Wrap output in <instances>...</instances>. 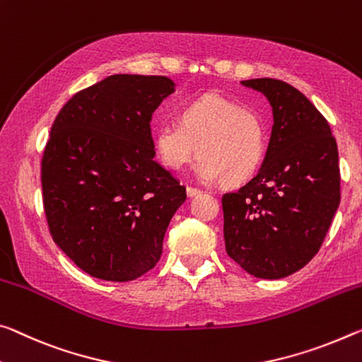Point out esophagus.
<instances>
[{"label": "esophagus", "mask_w": 362, "mask_h": 362, "mask_svg": "<svg viewBox=\"0 0 362 362\" xmlns=\"http://www.w3.org/2000/svg\"><path fill=\"white\" fill-rule=\"evenodd\" d=\"M199 193H202V190H199V188H194L192 185L187 187V194H188V197H197V194H199Z\"/></svg>", "instance_id": "34e87169"}]
</instances>
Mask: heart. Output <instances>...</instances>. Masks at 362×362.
<instances>
[{"label":"heart","instance_id":"obj_1","mask_svg":"<svg viewBox=\"0 0 362 362\" xmlns=\"http://www.w3.org/2000/svg\"><path fill=\"white\" fill-rule=\"evenodd\" d=\"M266 127L261 116L240 103L209 93L182 109L179 122L154 130V150L170 170L199 159V179L237 185L256 174L266 154Z\"/></svg>","mask_w":362,"mask_h":362}]
</instances>
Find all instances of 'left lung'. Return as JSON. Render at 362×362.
<instances>
[{
	"mask_svg": "<svg viewBox=\"0 0 362 362\" xmlns=\"http://www.w3.org/2000/svg\"><path fill=\"white\" fill-rule=\"evenodd\" d=\"M242 83L267 96L274 125L259 172L222 197L226 251L257 279H282L317 255L340 204L337 141L327 119L290 83Z\"/></svg>",
	"mask_w": 362,
	"mask_h": 362,
	"instance_id": "left-lung-1",
	"label": "left lung"
}]
</instances>
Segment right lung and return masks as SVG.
I'll use <instances>...</instances> for the list:
<instances>
[{
    "instance_id": "right-lung-1",
    "label": "right lung",
    "mask_w": 362,
    "mask_h": 362,
    "mask_svg": "<svg viewBox=\"0 0 362 362\" xmlns=\"http://www.w3.org/2000/svg\"><path fill=\"white\" fill-rule=\"evenodd\" d=\"M174 91L164 76L116 74L57 112L42 158L56 245L96 279L129 282L156 266L185 187L154 160L150 120Z\"/></svg>"
}]
</instances>
